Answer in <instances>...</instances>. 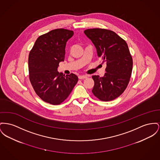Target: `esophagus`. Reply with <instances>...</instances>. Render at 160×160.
Returning a JSON list of instances; mask_svg holds the SVG:
<instances>
[{
	"label": "esophagus",
	"instance_id": "1",
	"mask_svg": "<svg viewBox=\"0 0 160 160\" xmlns=\"http://www.w3.org/2000/svg\"><path fill=\"white\" fill-rule=\"evenodd\" d=\"M88 77L86 76V75H80V76H78V78L80 79V80H83V79H85V78H86Z\"/></svg>",
	"mask_w": 160,
	"mask_h": 160
}]
</instances>
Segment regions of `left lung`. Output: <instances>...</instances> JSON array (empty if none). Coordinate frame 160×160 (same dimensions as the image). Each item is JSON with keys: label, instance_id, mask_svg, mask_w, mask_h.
Wrapping results in <instances>:
<instances>
[{"label": "left lung", "instance_id": "8db88e82", "mask_svg": "<svg viewBox=\"0 0 160 160\" xmlns=\"http://www.w3.org/2000/svg\"><path fill=\"white\" fill-rule=\"evenodd\" d=\"M84 32L94 43L98 56L107 65L104 77L92 76V92L102 101L113 100L125 91L131 76L133 61L128 44L111 30L88 29Z\"/></svg>", "mask_w": 160, "mask_h": 160}]
</instances>
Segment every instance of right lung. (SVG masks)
I'll return each instance as SVG.
<instances>
[{
  "instance_id": "add662e5",
  "label": "right lung",
  "mask_w": 160,
  "mask_h": 160,
  "mask_svg": "<svg viewBox=\"0 0 160 160\" xmlns=\"http://www.w3.org/2000/svg\"><path fill=\"white\" fill-rule=\"evenodd\" d=\"M73 31L56 29L39 36L28 57L29 77L34 91L44 102L57 105L68 97L78 82L74 74L65 75L57 71L64 61L67 41Z\"/></svg>"
}]
</instances>
